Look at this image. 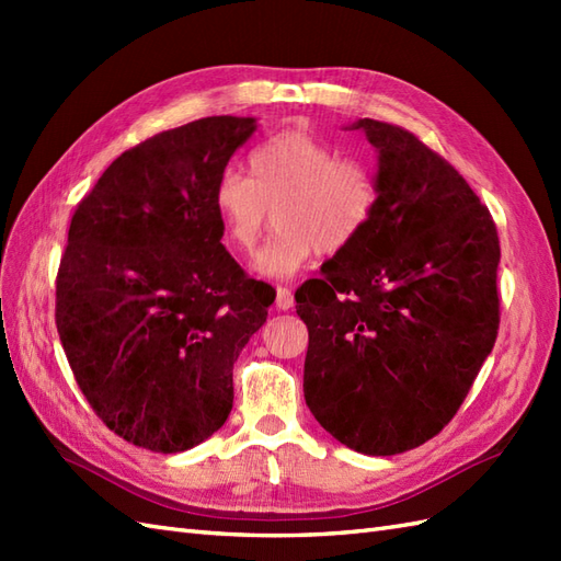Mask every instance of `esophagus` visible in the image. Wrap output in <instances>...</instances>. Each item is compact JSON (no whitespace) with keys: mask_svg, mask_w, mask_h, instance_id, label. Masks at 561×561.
Returning <instances> with one entry per match:
<instances>
[{"mask_svg":"<svg viewBox=\"0 0 561 561\" xmlns=\"http://www.w3.org/2000/svg\"><path fill=\"white\" fill-rule=\"evenodd\" d=\"M274 306H277L279 311H289V308L294 306V294H291V289L277 287V301H274Z\"/></svg>","mask_w":561,"mask_h":561,"instance_id":"obj_1","label":"esophagus"}]
</instances>
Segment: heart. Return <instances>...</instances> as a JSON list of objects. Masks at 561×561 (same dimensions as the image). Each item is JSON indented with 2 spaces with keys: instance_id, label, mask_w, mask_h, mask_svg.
<instances>
[{
  "instance_id": "obj_1",
  "label": "heart",
  "mask_w": 561,
  "mask_h": 561,
  "mask_svg": "<svg viewBox=\"0 0 561 561\" xmlns=\"http://www.w3.org/2000/svg\"><path fill=\"white\" fill-rule=\"evenodd\" d=\"M378 185L362 159H337L325 141L287 129L262 141L248 157V178L226 171L214 185V209L226 241L250 255L277 217V233L255 260L265 277L287 279L318 250H347L371 224Z\"/></svg>"
}]
</instances>
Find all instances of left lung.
<instances>
[{
  "label": "left lung",
  "mask_w": 561,
  "mask_h": 561,
  "mask_svg": "<svg viewBox=\"0 0 561 561\" xmlns=\"http://www.w3.org/2000/svg\"><path fill=\"white\" fill-rule=\"evenodd\" d=\"M378 153V202L356 241L296 289L308 328L304 396L320 426L396 456L458 412L499 330L492 214L408 129L356 121Z\"/></svg>",
  "instance_id": "obj_1"
}]
</instances>
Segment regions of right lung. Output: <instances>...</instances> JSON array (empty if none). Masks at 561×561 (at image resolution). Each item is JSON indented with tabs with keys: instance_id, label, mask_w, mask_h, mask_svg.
Masks as SVG:
<instances>
[{
	"instance_id": "right-lung-1",
	"label": "right lung",
	"mask_w": 561,
	"mask_h": 561,
	"mask_svg": "<svg viewBox=\"0 0 561 561\" xmlns=\"http://www.w3.org/2000/svg\"><path fill=\"white\" fill-rule=\"evenodd\" d=\"M257 129L202 117L121 153L79 202L55 323L77 383L129 444L181 453L224 426L233 364L274 289L221 245L214 185Z\"/></svg>"
}]
</instances>
